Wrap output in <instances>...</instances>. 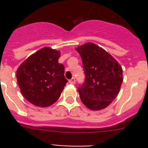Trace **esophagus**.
I'll return each mask as SVG.
<instances>
[{
    "mask_svg": "<svg viewBox=\"0 0 148 148\" xmlns=\"http://www.w3.org/2000/svg\"><path fill=\"white\" fill-rule=\"evenodd\" d=\"M69 83L71 84H75V79H74V77H72L71 80H69Z\"/></svg>",
    "mask_w": 148,
    "mask_h": 148,
    "instance_id": "obj_1",
    "label": "esophagus"
}]
</instances>
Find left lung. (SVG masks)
<instances>
[{"mask_svg":"<svg viewBox=\"0 0 148 148\" xmlns=\"http://www.w3.org/2000/svg\"><path fill=\"white\" fill-rule=\"evenodd\" d=\"M80 53L85 81L78 90L82 103L90 110H101L117 97L123 82V70L116 59L92 42L75 48Z\"/></svg>","mask_w":148,"mask_h":148,"instance_id":"left-lung-1","label":"left lung"}]
</instances>
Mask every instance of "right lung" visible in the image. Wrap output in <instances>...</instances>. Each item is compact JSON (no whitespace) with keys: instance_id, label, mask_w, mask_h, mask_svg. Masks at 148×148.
Listing matches in <instances>:
<instances>
[{"instance_id":"right-lung-1","label":"right lung","mask_w":148,"mask_h":148,"mask_svg":"<svg viewBox=\"0 0 148 148\" xmlns=\"http://www.w3.org/2000/svg\"><path fill=\"white\" fill-rule=\"evenodd\" d=\"M60 52L45 47L29 56L16 72L22 95L34 105L46 108L60 97L67 81L58 63Z\"/></svg>"}]
</instances>
